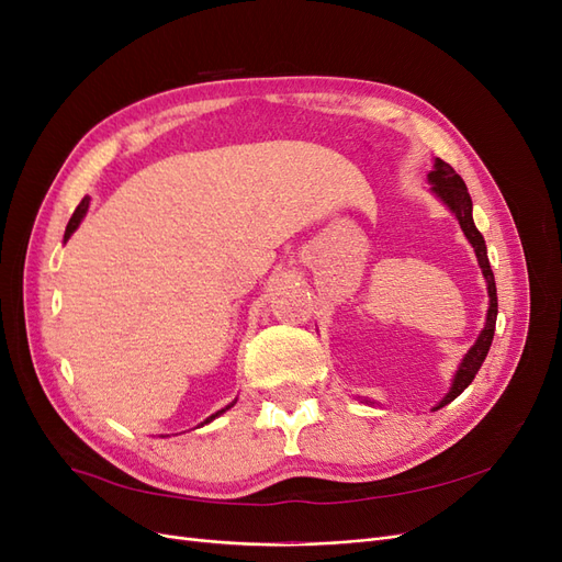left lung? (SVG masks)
I'll use <instances>...</instances> for the list:
<instances>
[{
	"label": "left lung",
	"instance_id": "obj_1",
	"mask_svg": "<svg viewBox=\"0 0 562 562\" xmlns=\"http://www.w3.org/2000/svg\"><path fill=\"white\" fill-rule=\"evenodd\" d=\"M429 180L434 184L431 190L448 203V209L457 215L459 225H462V232L467 234L469 244L473 246L475 258H479V265L483 269V277L487 281V293H490V310H487L485 328L479 335V339H475V345L469 349V353L464 356L462 366H459L457 375H454V382H452V389L448 391V396L434 407V411H438V407L448 405L450 401H454L459 394H462V391L473 382L475 372L481 370V366L485 361V356H487L490 345H492V335H495V323H497V285H495V274H492L490 260H487L483 234L475 229V225H473V215H471L473 203H471V196H469V190H467L464 180L459 178L454 173V168L450 164H446L443 159H436L434 171L429 173Z\"/></svg>",
	"mask_w": 562,
	"mask_h": 562
}]
</instances>
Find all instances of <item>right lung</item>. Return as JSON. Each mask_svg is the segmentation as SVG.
Here are the masks:
<instances>
[{"label": "right lung", "instance_id": "add662e5", "mask_svg": "<svg viewBox=\"0 0 562 562\" xmlns=\"http://www.w3.org/2000/svg\"><path fill=\"white\" fill-rule=\"evenodd\" d=\"M89 201H91L89 196H83V199H81V203H79V206L75 209V213H72V217H70V223H67V229H65V239H70V234H72V232L79 227V223H81V220H83V215H87V211H89ZM232 405H234V403H232ZM232 405H227L225 411H229ZM225 411H220V413H225ZM220 413H215V415H213V417H209L206 422L215 419Z\"/></svg>", "mask_w": 562, "mask_h": 562}]
</instances>
